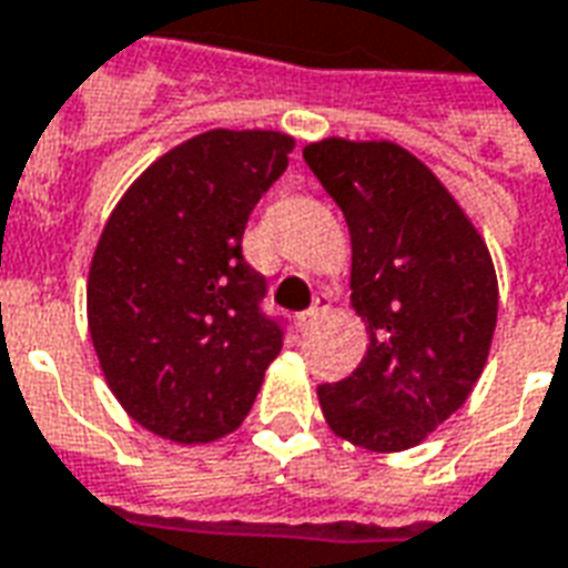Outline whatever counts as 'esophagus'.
Segmentation results:
<instances>
[{
  "instance_id": "34e87169",
  "label": "esophagus",
  "mask_w": 568,
  "mask_h": 568,
  "mask_svg": "<svg viewBox=\"0 0 568 568\" xmlns=\"http://www.w3.org/2000/svg\"><path fill=\"white\" fill-rule=\"evenodd\" d=\"M328 307H332V301H328V295H320L316 301H313V307L301 316V328L307 332V328H313V325H320L322 320H325V313H328Z\"/></svg>"
}]
</instances>
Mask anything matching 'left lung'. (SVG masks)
<instances>
[{"label": "left lung", "instance_id": "8db88e82", "mask_svg": "<svg viewBox=\"0 0 568 568\" xmlns=\"http://www.w3.org/2000/svg\"><path fill=\"white\" fill-rule=\"evenodd\" d=\"M304 161L341 206L353 243L349 304L368 349L320 386L337 438L374 453L417 447L475 389L499 313L484 236L438 175L386 140L310 142Z\"/></svg>", "mask_w": 568, "mask_h": 568}]
</instances>
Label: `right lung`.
Here are the masks:
<instances>
[{"mask_svg": "<svg viewBox=\"0 0 568 568\" xmlns=\"http://www.w3.org/2000/svg\"><path fill=\"white\" fill-rule=\"evenodd\" d=\"M295 140L276 130H206L175 145L109 215L91 273L88 328L121 407L175 444H210L246 419L283 349L261 313L264 276L243 258L261 194Z\"/></svg>", "mask_w": 568, "mask_h": 568, "instance_id": "right-lung-1", "label": "right lung"}]
</instances>
